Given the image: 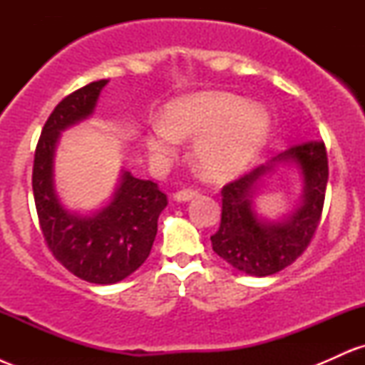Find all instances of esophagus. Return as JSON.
<instances>
[{
	"label": "esophagus",
	"instance_id": "esophagus-1",
	"mask_svg": "<svg viewBox=\"0 0 365 365\" xmlns=\"http://www.w3.org/2000/svg\"><path fill=\"white\" fill-rule=\"evenodd\" d=\"M197 195H199V192L194 190V188H183V190H178L173 197L175 200H178V202H187V200L194 199Z\"/></svg>",
	"mask_w": 365,
	"mask_h": 365
}]
</instances>
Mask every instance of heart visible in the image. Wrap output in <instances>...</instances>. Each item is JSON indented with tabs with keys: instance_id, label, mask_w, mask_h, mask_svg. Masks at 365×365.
Segmentation results:
<instances>
[{
	"instance_id": "heart-1",
	"label": "heart",
	"mask_w": 365,
	"mask_h": 365,
	"mask_svg": "<svg viewBox=\"0 0 365 365\" xmlns=\"http://www.w3.org/2000/svg\"><path fill=\"white\" fill-rule=\"evenodd\" d=\"M269 132V116L259 104L226 92H199L166 104L163 123H154L144 142L156 161H166L178 140L195 137L192 158L206 178L240 173L257 156Z\"/></svg>"
}]
</instances>
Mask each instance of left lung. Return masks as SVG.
<instances>
[{
  "label": "left lung",
  "instance_id": "left-lung-1",
  "mask_svg": "<svg viewBox=\"0 0 365 365\" xmlns=\"http://www.w3.org/2000/svg\"><path fill=\"white\" fill-rule=\"evenodd\" d=\"M278 162H295L304 177L303 204L283 222H264L252 207L253 192ZM328 185V156L322 140L292 145L284 153L221 190V223L211 237L212 250L242 273L269 276L304 254L319 226Z\"/></svg>",
  "mask_w": 365,
  "mask_h": 365
}]
</instances>
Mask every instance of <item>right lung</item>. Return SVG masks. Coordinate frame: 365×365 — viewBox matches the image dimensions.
Returning a JSON list of instances; mask_svg holds the SVG:
<instances>
[{"mask_svg": "<svg viewBox=\"0 0 365 365\" xmlns=\"http://www.w3.org/2000/svg\"><path fill=\"white\" fill-rule=\"evenodd\" d=\"M108 81L91 82L58 103L44 123L32 168V190L44 242L56 261L96 284L121 282L149 257L158 217L168 204L158 183L123 171L111 202L86 216L63 207L54 190L53 158L60 132L89 118Z\"/></svg>", "mask_w": 365, "mask_h": 365, "instance_id": "right-lung-1", "label": "right lung"}]
</instances>
